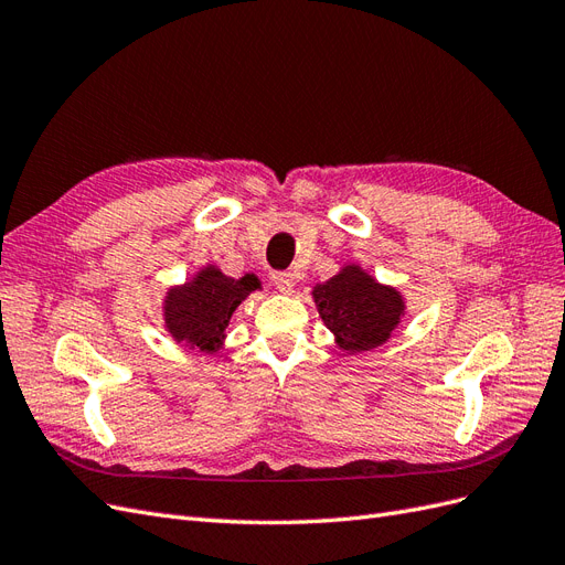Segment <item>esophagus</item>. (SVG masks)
<instances>
[{
    "mask_svg": "<svg viewBox=\"0 0 565 565\" xmlns=\"http://www.w3.org/2000/svg\"><path fill=\"white\" fill-rule=\"evenodd\" d=\"M270 280H273V285H276L278 292H282V295H289L295 289V276H292V273H287V270L273 273Z\"/></svg>",
    "mask_w": 565,
    "mask_h": 565,
    "instance_id": "34e87169",
    "label": "esophagus"
}]
</instances>
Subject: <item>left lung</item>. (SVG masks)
<instances>
[{
  "label": "left lung",
  "instance_id": "obj_1",
  "mask_svg": "<svg viewBox=\"0 0 565 565\" xmlns=\"http://www.w3.org/2000/svg\"><path fill=\"white\" fill-rule=\"evenodd\" d=\"M313 301L339 349L347 353L372 351L391 339L405 316L396 287L374 280L361 266L349 264L330 280L313 287Z\"/></svg>",
  "mask_w": 565,
  "mask_h": 565
}]
</instances>
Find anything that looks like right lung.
Instances as JSON below:
<instances>
[{
    "label": "right lung",
    "instance_id": "right-lung-1",
    "mask_svg": "<svg viewBox=\"0 0 565 565\" xmlns=\"http://www.w3.org/2000/svg\"><path fill=\"white\" fill-rule=\"evenodd\" d=\"M259 287L254 273L235 280L212 264L204 266L191 280L167 292L162 303L164 328L179 344L216 353L224 347L233 311Z\"/></svg>",
    "mask_w": 565,
    "mask_h": 565
}]
</instances>
